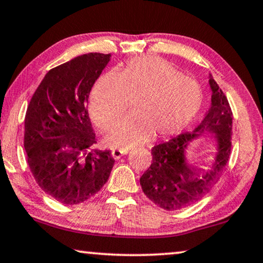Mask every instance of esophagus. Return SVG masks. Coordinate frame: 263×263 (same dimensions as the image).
Returning <instances> with one entry per match:
<instances>
[{"mask_svg":"<svg viewBox=\"0 0 263 263\" xmlns=\"http://www.w3.org/2000/svg\"><path fill=\"white\" fill-rule=\"evenodd\" d=\"M126 154H127L126 150H120V149L112 150V156H113V158H116V160H119L121 156H124V155H126Z\"/></svg>","mask_w":263,"mask_h":263,"instance_id":"34e87169","label":"esophagus"}]
</instances>
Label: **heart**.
I'll use <instances>...</instances> for the list:
<instances>
[{
	"label": "heart",
	"instance_id": "obj_1",
	"mask_svg": "<svg viewBox=\"0 0 263 263\" xmlns=\"http://www.w3.org/2000/svg\"><path fill=\"white\" fill-rule=\"evenodd\" d=\"M132 117L123 118L107 131L109 145L126 150L153 138H168L195 120L204 102L197 81L157 57L130 59L120 72L109 70L96 81L90 94V113L105 128L135 100Z\"/></svg>",
	"mask_w": 263,
	"mask_h": 263
}]
</instances>
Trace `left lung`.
<instances>
[{"mask_svg": "<svg viewBox=\"0 0 263 263\" xmlns=\"http://www.w3.org/2000/svg\"><path fill=\"white\" fill-rule=\"evenodd\" d=\"M212 103L201 124L193 132L181 133L151 149L153 162L140 177L144 194L165 211L184 209L201 200L220 179L231 154L232 110L228 98L210 76ZM205 130L214 133L218 153L214 170L200 176L184 158L187 143Z\"/></svg>", "mask_w": 263, "mask_h": 263, "instance_id": "1", "label": "left lung"}]
</instances>
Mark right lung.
<instances>
[{
  "mask_svg": "<svg viewBox=\"0 0 263 263\" xmlns=\"http://www.w3.org/2000/svg\"><path fill=\"white\" fill-rule=\"evenodd\" d=\"M110 54L91 52L51 69L28 103L24 146L39 187L65 205L101 190L114 165L109 150L94 149L88 98Z\"/></svg>",
  "mask_w": 263,
  "mask_h": 263,
  "instance_id": "right-lung-1",
  "label": "right lung"
}]
</instances>
